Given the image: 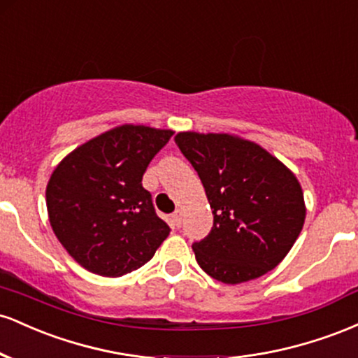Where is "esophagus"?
Segmentation results:
<instances>
[{"label":"esophagus","mask_w":358,"mask_h":358,"mask_svg":"<svg viewBox=\"0 0 358 358\" xmlns=\"http://www.w3.org/2000/svg\"><path fill=\"white\" fill-rule=\"evenodd\" d=\"M170 220H171V225H175V227H180V225H182V212L176 210V212L171 213Z\"/></svg>","instance_id":"esophagus-1"}]
</instances>
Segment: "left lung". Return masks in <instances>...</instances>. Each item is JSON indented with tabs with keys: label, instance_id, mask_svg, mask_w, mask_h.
I'll list each match as a JSON object with an SVG mask.
<instances>
[{
	"label": "left lung",
	"instance_id": "left-lung-1",
	"mask_svg": "<svg viewBox=\"0 0 358 358\" xmlns=\"http://www.w3.org/2000/svg\"><path fill=\"white\" fill-rule=\"evenodd\" d=\"M175 143L202 180L213 213L210 234L192 245L200 268L225 285L276 268L305 224L296 175L237 134L182 131Z\"/></svg>",
	"mask_w": 358,
	"mask_h": 358
}]
</instances>
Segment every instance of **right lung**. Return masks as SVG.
<instances>
[{"label": "right lung", "mask_w": 358, "mask_h": 358, "mask_svg": "<svg viewBox=\"0 0 358 358\" xmlns=\"http://www.w3.org/2000/svg\"><path fill=\"white\" fill-rule=\"evenodd\" d=\"M171 129L122 124L77 146L47 183L52 231L90 273L119 278L145 266L170 234L141 185Z\"/></svg>", "instance_id": "obj_1"}]
</instances>
